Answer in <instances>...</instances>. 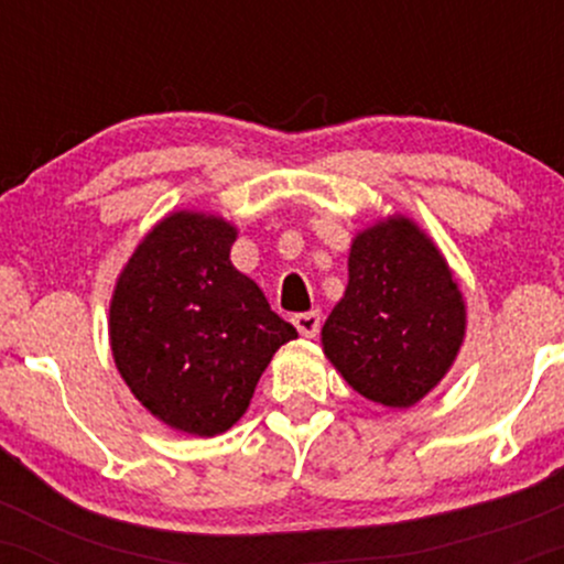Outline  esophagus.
<instances>
[{
    "label": "esophagus",
    "mask_w": 564,
    "mask_h": 564,
    "mask_svg": "<svg viewBox=\"0 0 564 564\" xmlns=\"http://www.w3.org/2000/svg\"><path fill=\"white\" fill-rule=\"evenodd\" d=\"M291 323H294L296 332L302 336H315L321 332V313H315V310L313 313H296Z\"/></svg>",
    "instance_id": "1"
}]
</instances>
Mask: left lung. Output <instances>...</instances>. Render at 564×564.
I'll return each mask as SVG.
<instances>
[{"instance_id":"obj_1","label":"left lung","mask_w":564,"mask_h":564,"mask_svg":"<svg viewBox=\"0 0 564 564\" xmlns=\"http://www.w3.org/2000/svg\"><path fill=\"white\" fill-rule=\"evenodd\" d=\"M464 339V300L430 238L394 217L355 238L349 283L323 326V349L364 398L422 400Z\"/></svg>"}]
</instances>
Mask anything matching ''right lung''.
<instances>
[{
    "label": "right lung",
    "instance_id": "right-lung-1",
    "mask_svg": "<svg viewBox=\"0 0 564 564\" xmlns=\"http://www.w3.org/2000/svg\"><path fill=\"white\" fill-rule=\"evenodd\" d=\"M225 219L177 212L138 246L116 283L111 347L153 416L212 437L249 408L270 358L296 328L230 262Z\"/></svg>",
    "mask_w": 564,
    "mask_h": 564
}]
</instances>
